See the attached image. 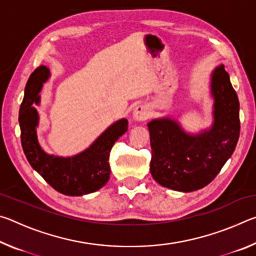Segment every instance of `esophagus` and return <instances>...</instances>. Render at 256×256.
Segmentation results:
<instances>
[{
    "label": "esophagus",
    "instance_id": "obj_1",
    "mask_svg": "<svg viewBox=\"0 0 256 256\" xmlns=\"http://www.w3.org/2000/svg\"><path fill=\"white\" fill-rule=\"evenodd\" d=\"M150 116V110L149 108L144 105H138L133 110V118L134 120H138V122H142V120H148Z\"/></svg>",
    "mask_w": 256,
    "mask_h": 256
}]
</instances>
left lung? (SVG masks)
Instances as JSON below:
<instances>
[{"label": "left lung", "mask_w": 256, "mask_h": 256, "mask_svg": "<svg viewBox=\"0 0 256 256\" xmlns=\"http://www.w3.org/2000/svg\"><path fill=\"white\" fill-rule=\"evenodd\" d=\"M211 92L214 122L208 131L190 136L172 118L148 124L152 149L150 172L164 188L180 192L204 188L235 150L240 131V102L224 66L212 73Z\"/></svg>", "instance_id": "left-lung-1"}]
</instances>
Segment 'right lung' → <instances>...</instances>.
Masks as SVG:
<instances>
[{
  "label": "right lung",
  "mask_w": 256,
  "mask_h": 256,
  "mask_svg": "<svg viewBox=\"0 0 256 256\" xmlns=\"http://www.w3.org/2000/svg\"><path fill=\"white\" fill-rule=\"evenodd\" d=\"M48 76L50 70L46 66L37 68L30 74L24 88L19 123L26 158L52 188L64 196H81L96 192L110 180V149L128 131V120H120L110 125L88 149L73 157H54L45 154L37 141L38 112L32 104H40L38 94Z\"/></svg>",
  "instance_id": "add662e5"
}]
</instances>
